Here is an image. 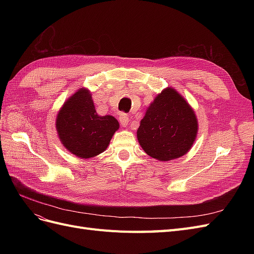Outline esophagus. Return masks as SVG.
Listing matches in <instances>:
<instances>
[{
    "label": "esophagus",
    "instance_id": "esophagus-1",
    "mask_svg": "<svg viewBox=\"0 0 254 254\" xmlns=\"http://www.w3.org/2000/svg\"><path fill=\"white\" fill-rule=\"evenodd\" d=\"M119 121L123 127H127L129 124V118L126 113H120Z\"/></svg>",
    "mask_w": 254,
    "mask_h": 254
}]
</instances>
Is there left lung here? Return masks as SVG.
Segmentation results:
<instances>
[{
    "mask_svg": "<svg viewBox=\"0 0 254 254\" xmlns=\"http://www.w3.org/2000/svg\"><path fill=\"white\" fill-rule=\"evenodd\" d=\"M197 130L193 109L178 92L167 88L148 107L136 135L148 156L168 161L186 155L195 141Z\"/></svg>",
    "mask_w": 254,
    "mask_h": 254,
    "instance_id": "obj_1",
    "label": "left lung"
}]
</instances>
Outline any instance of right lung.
Listing matches in <instances>:
<instances>
[{"label": "right lung", "instance_id": "right-lung-1", "mask_svg": "<svg viewBox=\"0 0 254 254\" xmlns=\"http://www.w3.org/2000/svg\"><path fill=\"white\" fill-rule=\"evenodd\" d=\"M56 128L67 150L88 159L108 147L112 135L119 129V122L111 115L99 117L89 91L79 89L59 111Z\"/></svg>", "mask_w": 254, "mask_h": 254}]
</instances>
